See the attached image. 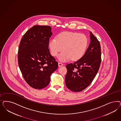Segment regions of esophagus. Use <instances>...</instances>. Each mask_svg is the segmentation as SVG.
Instances as JSON below:
<instances>
[{
  "label": "esophagus",
  "mask_w": 121,
  "mask_h": 121,
  "mask_svg": "<svg viewBox=\"0 0 121 121\" xmlns=\"http://www.w3.org/2000/svg\"><path fill=\"white\" fill-rule=\"evenodd\" d=\"M63 65V64L61 62H58V66L59 67L62 66Z\"/></svg>",
  "instance_id": "34e87169"
}]
</instances>
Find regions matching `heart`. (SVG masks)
I'll return each instance as SVG.
<instances>
[{
	"label": "heart",
	"mask_w": 121,
	"mask_h": 121,
	"mask_svg": "<svg viewBox=\"0 0 121 121\" xmlns=\"http://www.w3.org/2000/svg\"><path fill=\"white\" fill-rule=\"evenodd\" d=\"M88 44V39L85 35L78 32L65 31L53 38L49 41L51 54L54 56L59 55L60 60L66 61L71 58L77 60L85 54Z\"/></svg>",
	"instance_id": "b5f03b06"
}]
</instances>
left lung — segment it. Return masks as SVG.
<instances>
[{"mask_svg": "<svg viewBox=\"0 0 121 121\" xmlns=\"http://www.w3.org/2000/svg\"><path fill=\"white\" fill-rule=\"evenodd\" d=\"M90 43L86 53L73 63L67 64L65 76L67 87L72 91L81 92L93 81L101 62V45L97 38L90 31Z\"/></svg>", "mask_w": 121, "mask_h": 121, "instance_id": "1", "label": "left lung"}]
</instances>
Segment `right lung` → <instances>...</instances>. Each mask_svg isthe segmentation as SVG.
Segmentation results:
<instances>
[{
	"label": "right lung",
	"mask_w": 121,
	"mask_h": 121,
	"mask_svg": "<svg viewBox=\"0 0 121 121\" xmlns=\"http://www.w3.org/2000/svg\"><path fill=\"white\" fill-rule=\"evenodd\" d=\"M52 34L50 26L35 25L24 34L20 42L19 66L25 81L35 89L46 87L58 68V62L48 49Z\"/></svg>",
	"instance_id": "obj_1"
}]
</instances>
